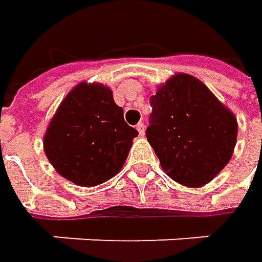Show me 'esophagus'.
Here are the masks:
<instances>
[{
  "label": "esophagus",
  "mask_w": 262,
  "mask_h": 262,
  "mask_svg": "<svg viewBox=\"0 0 262 262\" xmlns=\"http://www.w3.org/2000/svg\"><path fill=\"white\" fill-rule=\"evenodd\" d=\"M137 129H138V133H140V136H144V131H146V126L143 122H140L138 125H137Z\"/></svg>",
  "instance_id": "esophagus-1"
}]
</instances>
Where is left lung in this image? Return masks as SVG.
Listing matches in <instances>:
<instances>
[{
  "label": "left lung",
  "mask_w": 262,
  "mask_h": 262,
  "mask_svg": "<svg viewBox=\"0 0 262 262\" xmlns=\"http://www.w3.org/2000/svg\"><path fill=\"white\" fill-rule=\"evenodd\" d=\"M150 106L147 140L173 181L201 186L226 166L236 144V118L200 80L172 77Z\"/></svg>",
  "instance_id": "obj_1"
}]
</instances>
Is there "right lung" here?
Wrapping results in <instances>:
<instances>
[{
  "label": "right lung",
  "mask_w": 262,
  "mask_h": 262,
  "mask_svg": "<svg viewBox=\"0 0 262 262\" xmlns=\"http://www.w3.org/2000/svg\"><path fill=\"white\" fill-rule=\"evenodd\" d=\"M137 136L107 87L81 83L58 107L43 147L59 175L77 185L95 186L121 170Z\"/></svg>",
  "instance_id": "1"
}]
</instances>
